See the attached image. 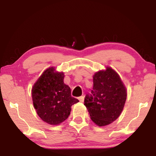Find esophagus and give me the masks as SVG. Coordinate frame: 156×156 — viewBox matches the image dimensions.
<instances>
[{
  "instance_id": "34e87169",
  "label": "esophagus",
  "mask_w": 156,
  "mask_h": 156,
  "mask_svg": "<svg viewBox=\"0 0 156 156\" xmlns=\"http://www.w3.org/2000/svg\"><path fill=\"white\" fill-rule=\"evenodd\" d=\"M78 100L80 102H83L84 100V96H80V97H78Z\"/></svg>"
}]
</instances>
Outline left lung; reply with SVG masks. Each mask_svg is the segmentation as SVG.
I'll list each match as a JSON object with an SVG mask.
<instances>
[{
    "label": "left lung",
    "instance_id": "obj_1",
    "mask_svg": "<svg viewBox=\"0 0 156 156\" xmlns=\"http://www.w3.org/2000/svg\"><path fill=\"white\" fill-rule=\"evenodd\" d=\"M91 94L84 98V105L91 119L100 126L109 125L119 117L125 106L126 91L120 76L107 67L94 76Z\"/></svg>",
    "mask_w": 156,
    "mask_h": 156
}]
</instances>
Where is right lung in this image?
Instances as JSON below:
<instances>
[{
	"instance_id": "right-lung-1",
	"label": "right lung",
	"mask_w": 156,
	"mask_h": 156,
	"mask_svg": "<svg viewBox=\"0 0 156 156\" xmlns=\"http://www.w3.org/2000/svg\"><path fill=\"white\" fill-rule=\"evenodd\" d=\"M34 108L44 122L59 125L69 117L71 107L79 102L71 95L69 87L64 83V73L46 69L34 84L31 91Z\"/></svg>"
}]
</instances>
